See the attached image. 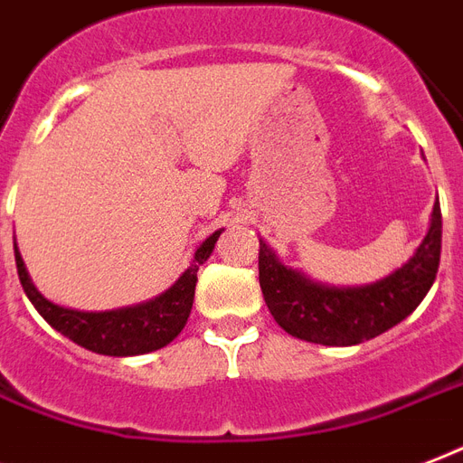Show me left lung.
<instances>
[{"label":"left lung","instance_id":"left-lung-1","mask_svg":"<svg viewBox=\"0 0 463 463\" xmlns=\"http://www.w3.org/2000/svg\"><path fill=\"white\" fill-rule=\"evenodd\" d=\"M442 213L432 220L415 256L384 280L364 288H326L289 270L260 241L258 280L272 318L295 338L318 345H357L401 324L428 295L439 268Z\"/></svg>","mask_w":463,"mask_h":463}]
</instances>
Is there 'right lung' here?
Instances as JSON below:
<instances>
[{"mask_svg":"<svg viewBox=\"0 0 463 463\" xmlns=\"http://www.w3.org/2000/svg\"><path fill=\"white\" fill-rule=\"evenodd\" d=\"M220 234L222 229L203 241V246L195 250V260L191 263V268L183 272L174 288L166 289L164 295H159L152 302L137 304V307L99 311V314L64 309V307L48 302L33 288L16 246H14V256H16L21 288L31 299V304L38 309V314L55 331H60L62 335L74 340L77 345L91 350V353L128 357V354H145L152 353V350H159V347L168 345L183 331V326H185L193 309L198 268L210 258Z\"/></svg>","mask_w":463,"mask_h":463,"instance_id":"right-lung-1","label":"right lung"}]
</instances>
